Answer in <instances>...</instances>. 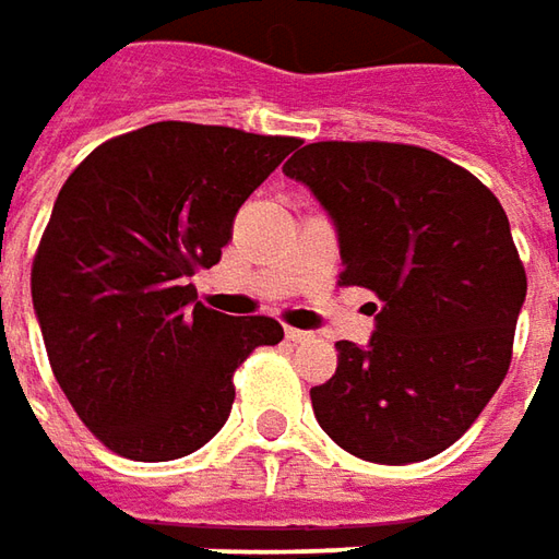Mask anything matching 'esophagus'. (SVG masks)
I'll return each instance as SVG.
<instances>
[{
    "mask_svg": "<svg viewBox=\"0 0 559 559\" xmlns=\"http://www.w3.org/2000/svg\"><path fill=\"white\" fill-rule=\"evenodd\" d=\"M284 334H287V340H294V343H309V340H312L309 331H299V328H287Z\"/></svg>",
    "mask_w": 559,
    "mask_h": 559,
    "instance_id": "esophagus-1",
    "label": "esophagus"
}]
</instances>
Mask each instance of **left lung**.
Wrapping results in <instances>:
<instances>
[{"mask_svg": "<svg viewBox=\"0 0 559 559\" xmlns=\"http://www.w3.org/2000/svg\"><path fill=\"white\" fill-rule=\"evenodd\" d=\"M284 176L337 222L340 284L383 302L371 346L340 340L337 371L309 393L321 430L377 464L445 452L513 356L526 269L504 206L464 166L399 142H312Z\"/></svg>", "mask_w": 559, "mask_h": 559, "instance_id": "obj_1", "label": "left lung"}]
</instances>
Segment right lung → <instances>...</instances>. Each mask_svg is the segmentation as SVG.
<instances>
[{
    "instance_id": "obj_1",
    "label": "right lung",
    "mask_w": 559,
    "mask_h": 559,
    "mask_svg": "<svg viewBox=\"0 0 559 559\" xmlns=\"http://www.w3.org/2000/svg\"><path fill=\"white\" fill-rule=\"evenodd\" d=\"M297 145L164 120L107 139L58 191L33 309L58 386L114 454L198 452L228 420L243 358L284 337L275 318L198 302L188 278L219 262L235 213Z\"/></svg>"
}]
</instances>
